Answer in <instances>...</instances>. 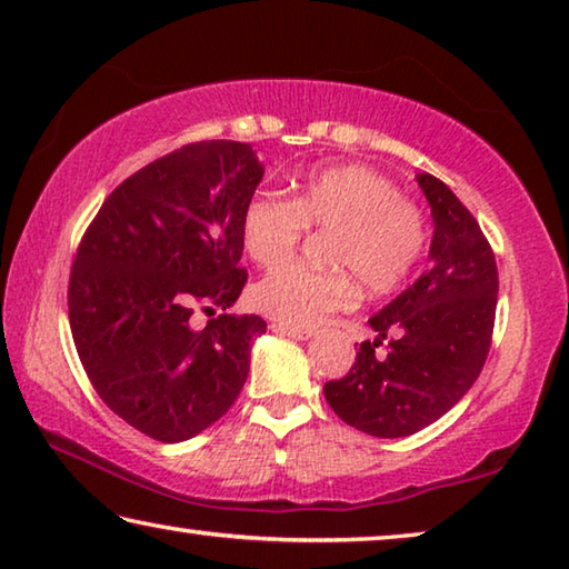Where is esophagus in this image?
<instances>
[{
	"instance_id": "esophagus-1",
	"label": "esophagus",
	"mask_w": 569,
	"mask_h": 569,
	"mask_svg": "<svg viewBox=\"0 0 569 569\" xmlns=\"http://www.w3.org/2000/svg\"><path fill=\"white\" fill-rule=\"evenodd\" d=\"M271 331L288 336V339H296V341H306L313 336L311 329H296V326H283V323H271Z\"/></svg>"
}]
</instances>
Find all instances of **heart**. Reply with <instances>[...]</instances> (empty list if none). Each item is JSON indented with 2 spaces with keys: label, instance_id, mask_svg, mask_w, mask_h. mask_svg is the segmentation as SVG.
I'll list each match as a JSON object with an SVG mask.
<instances>
[{
  "label": "heart",
  "instance_id": "1",
  "mask_svg": "<svg viewBox=\"0 0 569 569\" xmlns=\"http://www.w3.org/2000/svg\"><path fill=\"white\" fill-rule=\"evenodd\" d=\"M306 228L323 233L326 266L291 261L273 268L250 288V303L283 326L308 329L326 316L353 306L359 278L366 291H397L421 261L427 223L397 182L363 166L313 170L293 198L261 190L240 213V240L258 266H273L293 253Z\"/></svg>",
  "mask_w": 569,
  "mask_h": 569
}]
</instances>
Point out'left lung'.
Wrapping results in <instances>:
<instances>
[{
    "label": "left lung",
    "mask_w": 569,
    "mask_h": 569,
    "mask_svg": "<svg viewBox=\"0 0 569 569\" xmlns=\"http://www.w3.org/2000/svg\"><path fill=\"white\" fill-rule=\"evenodd\" d=\"M419 188L435 218L429 271L371 316L377 339L363 341L343 379L323 393L339 417L371 437L417 435L455 407L477 381L492 346L499 276L477 218L439 178ZM391 335L383 360L376 349Z\"/></svg>",
    "instance_id": "left-lung-1"
}]
</instances>
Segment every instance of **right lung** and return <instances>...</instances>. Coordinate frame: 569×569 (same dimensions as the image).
Returning a JSON list of instances; mask_svg holds the SVG:
<instances>
[{
    "label": "right lung",
    "mask_w": 569,
    "mask_h": 569,
    "mask_svg": "<svg viewBox=\"0 0 569 569\" xmlns=\"http://www.w3.org/2000/svg\"><path fill=\"white\" fill-rule=\"evenodd\" d=\"M261 178L246 142H190L122 180L77 248L67 306L88 379L166 445L233 407L266 333L261 316L228 313L248 281L240 213ZM196 310L214 317L206 330L189 323Z\"/></svg>",
    "instance_id": "add662e5"
}]
</instances>
